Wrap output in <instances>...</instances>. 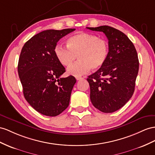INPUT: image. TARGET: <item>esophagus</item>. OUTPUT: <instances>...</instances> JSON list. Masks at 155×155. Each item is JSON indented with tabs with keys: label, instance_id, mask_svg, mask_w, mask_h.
<instances>
[{
	"label": "esophagus",
	"instance_id": "esophagus-1",
	"mask_svg": "<svg viewBox=\"0 0 155 155\" xmlns=\"http://www.w3.org/2000/svg\"><path fill=\"white\" fill-rule=\"evenodd\" d=\"M83 78L82 77H76V79L77 81H80V80H81V79H82Z\"/></svg>",
	"mask_w": 155,
	"mask_h": 155
}]
</instances>
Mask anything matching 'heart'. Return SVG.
I'll list each match as a JSON object with an SVG mask.
<instances>
[{
    "mask_svg": "<svg viewBox=\"0 0 155 155\" xmlns=\"http://www.w3.org/2000/svg\"><path fill=\"white\" fill-rule=\"evenodd\" d=\"M67 46L58 45L54 54L58 61L69 67L78 56V61L67 69L69 74L79 77L103 66L109 54V45L105 39L96 35L78 32L67 40Z\"/></svg>",
    "mask_w": 155,
    "mask_h": 155,
    "instance_id": "1",
    "label": "heart"
}]
</instances>
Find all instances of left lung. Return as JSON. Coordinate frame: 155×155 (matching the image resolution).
<instances>
[{"mask_svg":"<svg viewBox=\"0 0 155 155\" xmlns=\"http://www.w3.org/2000/svg\"><path fill=\"white\" fill-rule=\"evenodd\" d=\"M86 28L103 32L109 41L106 61L87 78L90 100L100 111L113 113L122 107L134 92L139 71L137 51L128 37L113 27L103 25Z\"/></svg>","mask_w":155,"mask_h":155,"instance_id":"8db88e82","label":"left lung"}]
</instances>
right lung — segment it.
Returning <instances> with one entry per match:
<instances>
[{"label":"right lung","instance_id":"1","mask_svg":"<svg viewBox=\"0 0 155 155\" xmlns=\"http://www.w3.org/2000/svg\"><path fill=\"white\" fill-rule=\"evenodd\" d=\"M75 29L46 30L35 35L23 46L18 71L27 101L37 112L55 117L69 106L77 81L61 78L65 69L56 58L57 42Z\"/></svg>","mask_w":155,"mask_h":155}]
</instances>
